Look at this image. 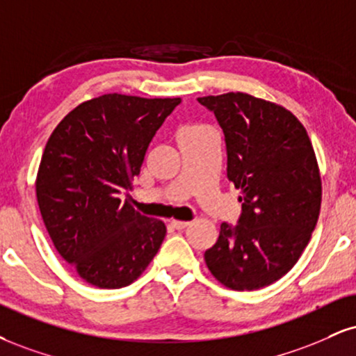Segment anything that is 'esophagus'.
<instances>
[{
    "instance_id": "34e87169",
    "label": "esophagus",
    "mask_w": 356,
    "mask_h": 356,
    "mask_svg": "<svg viewBox=\"0 0 356 356\" xmlns=\"http://www.w3.org/2000/svg\"><path fill=\"white\" fill-rule=\"evenodd\" d=\"M170 225H172L175 230H184V229H187V227H189V222H184V220H172V222H170Z\"/></svg>"
}]
</instances>
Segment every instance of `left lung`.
<instances>
[{
	"instance_id": "8db88e82",
	"label": "left lung",
	"mask_w": 356,
	"mask_h": 356,
	"mask_svg": "<svg viewBox=\"0 0 356 356\" xmlns=\"http://www.w3.org/2000/svg\"><path fill=\"white\" fill-rule=\"evenodd\" d=\"M197 101L222 127L227 177L242 192L237 225H220L205 264L227 289H264L297 264L318 220L322 179L310 137L290 111L250 94Z\"/></svg>"
}]
</instances>
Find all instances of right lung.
Wrapping results in <instances>:
<instances>
[{
  "label": "right lung",
  "instance_id": "1",
  "mask_svg": "<svg viewBox=\"0 0 356 356\" xmlns=\"http://www.w3.org/2000/svg\"><path fill=\"white\" fill-rule=\"evenodd\" d=\"M179 104L181 97L104 94L72 109L48 139L38 205L56 250L88 284L131 285L161 248L164 222L119 195L132 189L152 137Z\"/></svg>",
  "mask_w": 356,
  "mask_h": 356
}]
</instances>
